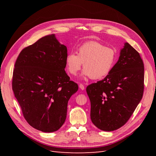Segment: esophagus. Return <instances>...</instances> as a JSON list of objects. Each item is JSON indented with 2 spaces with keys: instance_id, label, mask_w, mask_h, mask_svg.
I'll return each instance as SVG.
<instances>
[{
  "instance_id": "1",
  "label": "esophagus",
  "mask_w": 156,
  "mask_h": 156,
  "mask_svg": "<svg viewBox=\"0 0 156 156\" xmlns=\"http://www.w3.org/2000/svg\"><path fill=\"white\" fill-rule=\"evenodd\" d=\"M79 88H81V89L82 90H83L84 89V86L83 85V84H79Z\"/></svg>"
}]
</instances>
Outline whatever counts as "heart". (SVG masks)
Instances as JSON below:
<instances>
[{
    "label": "heart",
    "mask_w": 156,
    "mask_h": 156,
    "mask_svg": "<svg viewBox=\"0 0 156 156\" xmlns=\"http://www.w3.org/2000/svg\"><path fill=\"white\" fill-rule=\"evenodd\" d=\"M115 49L106 47L96 41L83 44L77 49V55L69 53L66 58L68 72L76 75L83 64L84 77L99 79L109 73L116 62Z\"/></svg>",
    "instance_id": "obj_1"
}]
</instances>
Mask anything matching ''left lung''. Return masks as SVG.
Wrapping results in <instances>:
<instances>
[{
	"label": "left lung",
	"mask_w": 156,
	"mask_h": 156,
	"mask_svg": "<svg viewBox=\"0 0 156 156\" xmlns=\"http://www.w3.org/2000/svg\"><path fill=\"white\" fill-rule=\"evenodd\" d=\"M144 71L139 53L126 43L111 72L87 87L91 120L98 128L114 131L128 121L143 98Z\"/></svg>",
	"instance_id": "1"
}]
</instances>
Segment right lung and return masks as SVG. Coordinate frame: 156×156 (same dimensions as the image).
<instances>
[{
  "label": "right lung",
  "instance_id": "1",
  "mask_svg": "<svg viewBox=\"0 0 156 156\" xmlns=\"http://www.w3.org/2000/svg\"><path fill=\"white\" fill-rule=\"evenodd\" d=\"M67 55L66 47L52 34L23 49L16 60L12 90L25 119L37 130L60 129L69 98L78 90L64 70Z\"/></svg>",
  "mask_w": 156,
  "mask_h": 156
}]
</instances>
